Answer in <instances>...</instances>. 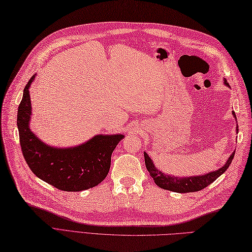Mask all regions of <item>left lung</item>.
<instances>
[{
	"instance_id": "8db88e82",
	"label": "left lung",
	"mask_w": 252,
	"mask_h": 252,
	"mask_svg": "<svg viewBox=\"0 0 252 252\" xmlns=\"http://www.w3.org/2000/svg\"><path fill=\"white\" fill-rule=\"evenodd\" d=\"M226 81H224V83ZM233 115H234V118L236 119L234 111H233ZM233 157H234V153H233V154L229 157L228 161H226V163L222 168H220L219 170L214 171V172H211L206 175L185 177V179H177V177L165 175L162 172H160V171H158L155 168V165L153 163L152 159L149 157V155H147L146 153H144V160H145L146 169L150 172L151 176L153 177V180H154V182L156 183V185L162 189H167V190H170V191L180 192V193L199 191V190L204 189L208 185H211L213 182L216 181L218 177L222 173H224L225 170L230 167Z\"/></svg>"
}]
</instances>
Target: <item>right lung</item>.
Segmentation results:
<instances>
[{
	"label": "right lung",
	"mask_w": 252,
	"mask_h": 252,
	"mask_svg": "<svg viewBox=\"0 0 252 252\" xmlns=\"http://www.w3.org/2000/svg\"><path fill=\"white\" fill-rule=\"evenodd\" d=\"M23 90L18 107L17 125L24 159L40 180L64 191H81L100 184L109 173L111 155L124 134L96 136L85 144L61 150L47 146L30 130L31 100L29 88Z\"/></svg>",
	"instance_id": "add662e5"
}]
</instances>
